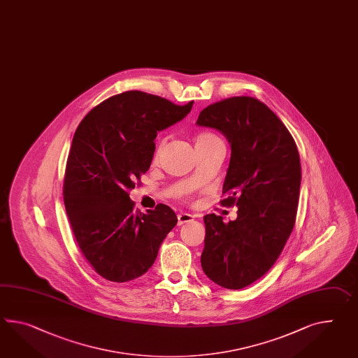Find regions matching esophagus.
<instances>
[{"mask_svg":"<svg viewBox=\"0 0 358 358\" xmlns=\"http://www.w3.org/2000/svg\"><path fill=\"white\" fill-rule=\"evenodd\" d=\"M178 225H183V224H187V222H192V220H194V216L190 215V213H178Z\"/></svg>","mask_w":358,"mask_h":358,"instance_id":"34e87169","label":"esophagus"}]
</instances>
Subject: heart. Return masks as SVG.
<instances>
[{
  "mask_svg": "<svg viewBox=\"0 0 358 358\" xmlns=\"http://www.w3.org/2000/svg\"><path fill=\"white\" fill-rule=\"evenodd\" d=\"M198 140H218V138L216 136L210 134V133H204V134L199 136V138H198Z\"/></svg>",
  "mask_w": 358,
  "mask_h": 358,
  "instance_id": "obj_1",
  "label": "heart"
}]
</instances>
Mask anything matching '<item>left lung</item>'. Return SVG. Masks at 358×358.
<instances>
[{
    "mask_svg": "<svg viewBox=\"0 0 358 358\" xmlns=\"http://www.w3.org/2000/svg\"><path fill=\"white\" fill-rule=\"evenodd\" d=\"M196 124L217 129L231 145L220 203L238 207V217L227 224L215 213L204 216L201 268L221 287H247L277 262L295 227L301 182L296 143L253 96L207 106Z\"/></svg>",
    "mask_w": 358,
    "mask_h": 358,
    "instance_id": "obj_1",
    "label": "left lung"
}]
</instances>
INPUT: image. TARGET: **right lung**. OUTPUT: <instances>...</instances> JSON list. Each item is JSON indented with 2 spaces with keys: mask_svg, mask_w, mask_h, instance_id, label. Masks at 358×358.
<instances>
[{
  "mask_svg": "<svg viewBox=\"0 0 358 358\" xmlns=\"http://www.w3.org/2000/svg\"><path fill=\"white\" fill-rule=\"evenodd\" d=\"M178 106L140 90L110 96L81 120L67 159L63 199L72 233L92 268L111 282L138 278L176 227L172 208L134 210L129 192L151 166L157 131L182 120Z\"/></svg>",
  "mask_w": 358,
  "mask_h": 358,
  "instance_id": "right-lung-1",
  "label": "right lung"
}]
</instances>
